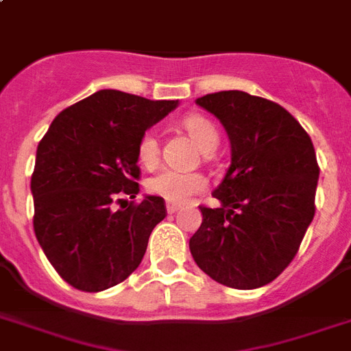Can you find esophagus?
<instances>
[{
  "label": "esophagus",
  "mask_w": 351,
  "mask_h": 351,
  "mask_svg": "<svg viewBox=\"0 0 351 351\" xmlns=\"http://www.w3.org/2000/svg\"><path fill=\"white\" fill-rule=\"evenodd\" d=\"M178 210H180V206L178 204H171V202L167 204V213H176Z\"/></svg>",
  "instance_id": "obj_1"
}]
</instances>
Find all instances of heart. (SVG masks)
Returning <instances> with one entry per match:
<instances>
[{"label":"heart","mask_w":351,"mask_h":351,"mask_svg":"<svg viewBox=\"0 0 351 351\" xmlns=\"http://www.w3.org/2000/svg\"><path fill=\"white\" fill-rule=\"evenodd\" d=\"M184 128L202 152H211L219 145L217 127L204 116H189L184 119ZM136 154L141 165L154 167L160 160V140L154 130H145L138 140ZM147 191L154 197L180 204L206 189V178L199 173H178L164 169L145 182Z\"/></svg>","instance_id":"heart-1"}]
</instances>
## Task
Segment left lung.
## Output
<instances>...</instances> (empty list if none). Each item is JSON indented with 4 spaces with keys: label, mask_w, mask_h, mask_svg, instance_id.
<instances>
[{
    "label": "left lung",
    "mask_w": 351,
    "mask_h": 351,
    "mask_svg": "<svg viewBox=\"0 0 351 351\" xmlns=\"http://www.w3.org/2000/svg\"><path fill=\"white\" fill-rule=\"evenodd\" d=\"M197 104L226 128L232 165L211 193L221 206H200L202 224L189 250L211 280L243 291L263 287L287 269L315 217V147L300 123L269 99L230 90Z\"/></svg>",
    "instance_id": "8db88e82"
}]
</instances>
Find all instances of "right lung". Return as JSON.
I'll use <instances>...</instances> for the list:
<instances>
[{
	"mask_svg": "<svg viewBox=\"0 0 351 351\" xmlns=\"http://www.w3.org/2000/svg\"><path fill=\"white\" fill-rule=\"evenodd\" d=\"M178 101L99 90L58 114L36 149L33 226L44 254L71 287L99 293L125 282L167 215L165 200L140 191V136ZM119 204V210L113 204Z\"/></svg>",
	"mask_w": 351,
	"mask_h": 351,
	"instance_id": "right-lung-1",
	"label": "right lung"
}]
</instances>
